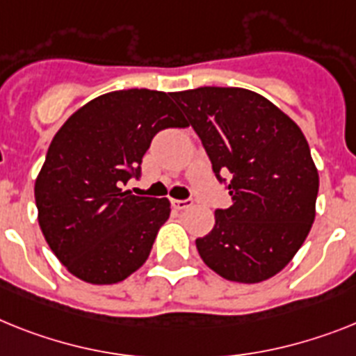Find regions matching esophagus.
<instances>
[{
    "label": "esophagus",
    "mask_w": 356,
    "mask_h": 356,
    "mask_svg": "<svg viewBox=\"0 0 356 356\" xmlns=\"http://www.w3.org/2000/svg\"><path fill=\"white\" fill-rule=\"evenodd\" d=\"M193 204L192 199H184V201H173V206L177 208V210H186L190 206Z\"/></svg>",
    "instance_id": "34e87169"
}]
</instances>
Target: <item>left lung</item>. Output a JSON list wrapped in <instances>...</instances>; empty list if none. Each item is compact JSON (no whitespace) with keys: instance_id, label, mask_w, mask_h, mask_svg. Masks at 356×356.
Masks as SVG:
<instances>
[{"instance_id":"1","label":"left lung","mask_w":356,"mask_h":356,"mask_svg":"<svg viewBox=\"0 0 356 356\" xmlns=\"http://www.w3.org/2000/svg\"><path fill=\"white\" fill-rule=\"evenodd\" d=\"M232 206L197 238L208 268L255 284L284 270L315 220L318 172L302 130L271 101L246 88L201 86L173 92Z\"/></svg>"}]
</instances>
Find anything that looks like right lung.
I'll use <instances>...</instances> for the list:
<instances>
[{
  "label": "right lung",
  "instance_id": "obj_1",
  "mask_svg": "<svg viewBox=\"0 0 356 356\" xmlns=\"http://www.w3.org/2000/svg\"><path fill=\"white\" fill-rule=\"evenodd\" d=\"M166 92L103 94L74 112L49 146L34 195L54 255L74 277L115 284L139 270L170 217L166 197H137L122 184L141 175L143 155L164 128H184Z\"/></svg>",
  "mask_w": 356,
  "mask_h": 356
}]
</instances>
